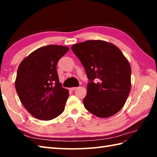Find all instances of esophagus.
<instances>
[{"label": "esophagus", "instance_id": "esophagus-1", "mask_svg": "<svg viewBox=\"0 0 157 157\" xmlns=\"http://www.w3.org/2000/svg\"><path fill=\"white\" fill-rule=\"evenodd\" d=\"M77 88H77V87H72V88H69V90H75V89H77Z\"/></svg>", "mask_w": 157, "mask_h": 157}]
</instances>
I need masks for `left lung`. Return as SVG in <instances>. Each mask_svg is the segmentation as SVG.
Segmentation results:
<instances>
[{"label": "left lung", "mask_w": 157, "mask_h": 157, "mask_svg": "<svg viewBox=\"0 0 157 157\" xmlns=\"http://www.w3.org/2000/svg\"><path fill=\"white\" fill-rule=\"evenodd\" d=\"M71 50L90 80L83 99L86 110L101 118L118 113L131 90L132 71L128 59L115 45L99 40L78 43Z\"/></svg>", "instance_id": "1"}]
</instances>
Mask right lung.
Segmentation results:
<instances>
[{"label":"right lung","mask_w":157,"mask_h":157,"mask_svg":"<svg viewBox=\"0 0 157 157\" xmlns=\"http://www.w3.org/2000/svg\"><path fill=\"white\" fill-rule=\"evenodd\" d=\"M69 50L65 46H42L19 65L16 91L25 109L36 119L48 121L64 111L69 90L59 82L56 65Z\"/></svg>","instance_id":"obj_1"}]
</instances>
